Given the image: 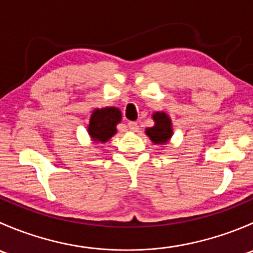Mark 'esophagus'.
Instances as JSON below:
<instances>
[{"mask_svg":"<svg viewBox=\"0 0 253 253\" xmlns=\"http://www.w3.org/2000/svg\"><path fill=\"white\" fill-rule=\"evenodd\" d=\"M127 127H128V129L131 132H138V129H139V126L137 122H128Z\"/></svg>","mask_w":253,"mask_h":253,"instance_id":"esophagus-1","label":"esophagus"}]
</instances>
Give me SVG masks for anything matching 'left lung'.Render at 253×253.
<instances>
[{"label": "left lung", "instance_id": "1", "mask_svg": "<svg viewBox=\"0 0 253 253\" xmlns=\"http://www.w3.org/2000/svg\"><path fill=\"white\" fill-rule=\"evenodd\" d=\"M153 119H154L155 125L145 129V133L152 139V142L157 143V144L167 143L172 134L171 121H170L169 116L164 112H155L153 115Z\"/></svg>", "mask_w": 253, "mask_h": 253}]
</instances>
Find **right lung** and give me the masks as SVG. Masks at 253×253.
Here are the masks:
<instances>
[{
  "label": "right lung",
  "mask_w": 253,
  "mask_h": 253,
  "mask_svg": "<svg viewBox=\"0 0 253 253\" xmlns=\"http://www.w3.org/2000/svg\"><path fill=\"white\" fill-rule=\"evenodd\" d=\"M121 121V111L116 108L94 110L89 122L88 132L95 142H106L116 133V125Z\"/></svg>",
  "instance_id": "add662e5"
}]
</instances>
